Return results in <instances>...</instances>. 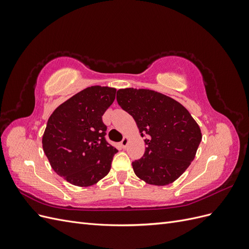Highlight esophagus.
I'll return each mask as SVG.
<instances>
[{"mask_svg":"<svg viewBox=\"0 0 249 249\" xmlns=\"http://www.w3.org/2000/svg\"><path fill=\"white\" fill-rule=\"evenodd\" d=\"M127 143H129V137L125 136V137L123 139V141L120 142V145H122L124 148H125L126 145H127Z\"/></svg>","mask_w":249,"mask_h":249,"instance_id":"esophagus-1","label":"esophagus"}]
</instances>
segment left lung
I'll return each instance as SVG.
<instances>
[{"label":"left lung","instance_id":"1","mask_svg":"<svg viewBox=\"0 0 249 249\" xmlns=\"http://www.w3.org/2000/svg\"><path fill=\"white\" fill-rule=\"evenodd\" d=\"M116 100L133 116L141 136H146L144 155L132 163L135 175L149 185L175 182L194 160L202 137L189 111L149 89H119Z\"/></svg>","mask_w":249,"mask_h":249}]
</instances>
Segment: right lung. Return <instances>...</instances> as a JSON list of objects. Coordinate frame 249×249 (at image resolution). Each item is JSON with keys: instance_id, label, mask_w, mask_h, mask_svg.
Returning a JSON list of instances; mask_svg holds the SVG:
<instances>
[{"instance_id": "right-lung-1", "label": "right lung", "mask_w": 249, "mask_h": 249, "mask_svg": "<svg viewBox=\"0 0 249 249\" xmlns=\"http://www.w3.org/2000/svg\"><path fill=\"white\" fill-rule=\"evenodd\" d=\"M116 89L91 86L55 109L42 136V147L52 168L79 187L96 184L111 169L118 150L105 139L104 115L115 100Z\"/></svg>"}]
</instances>
